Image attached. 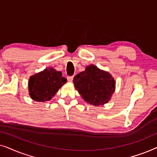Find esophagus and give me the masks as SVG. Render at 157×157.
Here are the masks:
<instances>
[{
    "mask_svg": "<svg viewBox=\"0 0 157 157\" xmlns=\"http://www.w3.org/2000/svg\"><path fill=\"white\" fill-rule=\"evenodd\" d=\"M73 79H74V76H68L67 77V80L68 82H70V83L72 82Z\"/></svg>",
    "mask_w": 157,
    "mask_h": 157,
    "instance_id": "34e87169",
    "label": "esophagus"
}]
</instances>
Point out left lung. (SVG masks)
Returning <instances> with one entry per match:
<instances>
[{"mask_svg":"<svg viewBox=\"0 0 157 157\" xmlns=\"http://www.w3.org/2000/svg\"><path fill=\"white\" fill-rule=\"evenodd\" d=\"M73 82L85 101L94 106L108 103L115 91L114 78L109 72L93 64L75 76Z\"/></svg>","mask_w":157,"mask_h":157,"instance_id":"obj_1","label":"left lung"}]
</instances>
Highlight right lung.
<instances>
[{"label": "right lung", "mask_w": 157, "mask_h": 157, "mask_svg": "<svg viewBox=\"0 0 157 157\" xmlns=\"http://www.w3.org/2000/svg\"><path fill=\"white\" fill-rule=\"evenodd\" d=\"M66 82L67 79L62 76L61 72L57 71L53 68H46L30 77L29 95L36 101H49Z\"/></svg>", "instance_id": "1"}]
</instances>
